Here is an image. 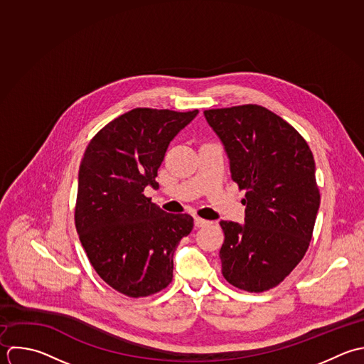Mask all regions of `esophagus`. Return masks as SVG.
<instances>
[{
    "mask_svg": "<svg viewBox=\"0 0 364 364\" xmlns=\"http://www.w3.org/2000/svg\"><path fill=\"white\" fill-rule=\"evenodd\" d=\"M210 221H207V220H204V218H200V217H194V225L196 227H204V225H207Z\"/></svg>",
    "mask_w": 364,
    "mask_h": 364,
    "instance_id": "esophagus-1",
    "label": "esophagus"
}]
</instances>
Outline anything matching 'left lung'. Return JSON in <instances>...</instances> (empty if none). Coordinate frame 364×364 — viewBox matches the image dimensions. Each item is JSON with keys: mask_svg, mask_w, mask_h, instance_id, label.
<instances>
[{"mask_svg": "<svg viewBox=\"0 0 364 364\" xmlns=\"http://www.w3.org/2000/svg\"><path fill=\"white\" fill-rule=\"evenodd\" d=\"M224 144L232 180L245 190V224L221 221L224 278L238 289L264 292L302 261L314 234L321 194L306 140L258 105L204 110Z\"/></svg>", "mask_w": 364, "mask_h": 364, "instance_id": "left-lung-1", "label": "left lung"}]
</instances>
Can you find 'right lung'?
I'll list each match as a JSON object with an SVG mask.
<instances>
[{"label": "right lung", "mask_w": 364, "mask_h": 364, "mask_svg": "<svg viewBox=\"0 0 364 364\" xmlns=\"http://www.w3.org/2000/svg\"><path fill=\"white\" fill-rule=\"evenodd\" d=\"M198 110L133 109L87 144L79 167L75 225L97 275L114 291L143 298L167 288L173 257L193 230L188 214H168L144 196L170 141Z\"/></svg>", "instance_id": "add662e5"}]
</instances>
